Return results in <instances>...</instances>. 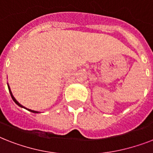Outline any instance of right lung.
<instances>
[{
  "label": "right lung",
  "mask_w": 153,
  "mask_h": 153,
  "mask_svg": "<svg viewBox=\"0 0 153 153\" xmlns=\"http://www.w3.org/2000/svg\"><path fill=\"white\" fill-rule=\"evenodd\" d=\"M8 91H9V93H10V94H11V97H12V98H13V100L14 101V102H15L16 104L18 105H19V106H20V107H22V108H25V109H27V110H28V111L32 112V113H35V114H36V113H39V112H38V111H35V110H32V109H27V108H25V106H23L22 105L20 104V103H19V102H18L16 100V98H14V97H13V94H12V92H11L10 87H9V86H8Z\"/></svg>",
  "instance_id": "obj_1"
}]
</instances>
